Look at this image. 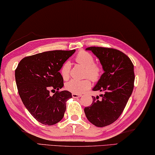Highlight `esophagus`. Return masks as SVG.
<instances>
[{"label":"esophagus","mask_w":155,"mask_h":155,"mask_svg":"<svg viewBox=\"0 0 155 155\" xmlns=\"http://www.w3.org/2000/svg\"><path fill=\"white\" fill-rule=\"evenodd\" d=\"M81 95L79 94H75V93H72V97L73 98H78V97H81Z\"/></svg>","instance_id":"1"}]
</instances>
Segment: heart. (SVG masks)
<instances>
[{"label": "heart", "mask_w": 155, "mask_h": 155, "mask_svg": "<svg viewBox=\"0 0 155 155\" xmlns=\"http://www.w3.org/2000/svg\"><path fill=\"white\" fill-rule=\"evenodd\" d=\"M75 60L78 63L85 67L84 76L88 77L93 81H97L100 78L101 69L100 66L95 64L94 58L89 53L80 51L75 57ZM71 63L67 61L61 68L60 73L62 78L65 80L70 77ZM91 83L89 79L86 78L84 80H71L66 83L65 88L67 91L75 94H81L90 88Z\"/></svg>", "instance_id": "b5f03b06"}]
</instances>
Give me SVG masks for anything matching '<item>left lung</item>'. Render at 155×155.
Instances as JSON below:
<instances>
[{
  "mask_svg": "<svg viewBox=\"0 0 155 155\" xmlns=\"http://www.w3.org/2000/svg\"><path fill=\"white\" fill-rule=\"evenodd\" d=\"M86 50L97 57L104 71L93 91L104 94L101 95L100 101L93 97V103L84 108V113L91 124L104 127L120 117L133 93L134 66L130 58L117 49L91 47Z\"/></svg>",
  "mask_w": 155,
  "mask_h": 155,
  "instance_id": "8db88e82",
  "label": "left lung"
}]
</instances>
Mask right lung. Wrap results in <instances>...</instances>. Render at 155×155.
<instances>
[{
	"mask_svg": "<svg viewBox=\"0 0 155 155\" xmlns=\"http://www.w3.org/2000/svg\"><path fill=\"white\" fill-rule=\"evenodd\" d=\"M75 51L55 50L24 58L15 71L18 93L28 111L38 121L51 126L62 120L66 102L72 97L64 86L59 72L64 63ZM57 90L52 96L50 90Z\"/></svg>",
	"mask_w": 155,
	"mask_h": 155,
	"instance_id": "right-lung-1",
	"label": "right lung"
}]
</instances>
